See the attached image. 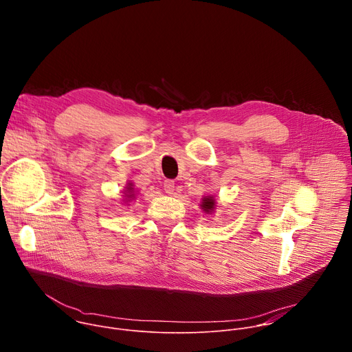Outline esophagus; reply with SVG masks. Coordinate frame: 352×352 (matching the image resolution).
I'll return each instance as SVG.
<instances>
[{"mask_svg":"<svg viewBox=\"0 0 352 352\" xmlns=\"http://www.w3.org/2000/svg\"><path fill=\"white\" fill-rule=\"evenodd\" d=\"M163 186H164L166 193H173L174 189H175V184H174V181H171V179H166L164 184H163Z\"/></svg>","mask_w":352,"mask_h":352,"instance_id":"obj_1","label":"esophagus"}]
</instances>
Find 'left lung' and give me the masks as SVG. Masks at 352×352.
<instances>
[{
  "instance_id": "1",
  "label": "left lung",
  "mask_w": 352,
  "mask_h": 352,
  "mask_svg": "<svg viewBox=\"0 0 352 352\" xmlns=\"http://www.w3.org/2000/svg\"><path fill=\"white\" fill-rule=\"evenodd\" d=\"M213 208H214V199H212V196L205 197L204 202H202V209H204L206 213H209V212L213 210Z\"/></svg>"
}]
</instances>
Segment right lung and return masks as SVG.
<instances>
[{"label": "right lung", "mask_w": 352, "mask_h": 352, "mask_svg": "<svg viewBox=\"0 0 352 352\" xmlns=\"http://www.w3.org/2000/svg\"><path fill=\"white\" fill-rule=\"evenodd\" d=\"M129 189H131V188H129Z\"/></svg>", "instance_id": "add662e5"}]
</instances>
